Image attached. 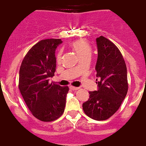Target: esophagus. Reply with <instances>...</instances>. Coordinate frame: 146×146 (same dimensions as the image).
<instances>
[{"label": "esophagus", "mask_w": 146, "mask_h": 146, "mask_svg": "<svg viewBox=\"0 0 146 146\" xmlns=\"http://www.w3.org/2000/svg\"><path fill=\"white\" fill-rule=\"evenodd\" d=\"M70 89L72 90H78L80 89V87H72V86H71L70 87Z\"/></svg>", "instance_id": "obj_1"}]
</instances>
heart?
<instances>
[{
  "label": "heart",
  "instance_id": "1",
  "mask_svg": "<svg viewBox=\"0 0 146 146\" xmlns=\"http://www.w3.org/2000/svg\"><path fill=\"white\" fill-rule=\"evenodd\" d=\"M71 46L79 57L91 53V47L90 44L84 40H77L72 43ZM61 59V52L57 55V59Z\"/></svg>",
  "mask_w": 146,
  "mask_h": 146
}]
</instances>
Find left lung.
Listing matches in <instances>:
<instances>
[{
	"mask_svg": "<svg viewBox=\"0 0 146 146\" xmlns=\"http://www.w3.org/2000/svg\"><path fill=\"white\" fill-rule=\"evenodd\" d=\"M97 61L96 76L97 90L90 91L89 100L83 103L84 113L96 121H104L120 108L128 90L127 66L121 52L103 36L96 39Z\"/></svg>",
	"mask_w": 146,
	"mask_h": 146,
	"instance_id": "8db88e82",
	"label": "left lung"
}]
</instances>
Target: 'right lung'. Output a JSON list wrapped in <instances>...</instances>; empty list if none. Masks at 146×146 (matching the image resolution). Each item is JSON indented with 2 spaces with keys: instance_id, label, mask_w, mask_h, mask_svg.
Instances as JSON below:
<instances>
[{
  "instance_id": "1",
  "label": "right lung",
  "mask_w": 146,
  "mask_h": 146,
  "mask_svg": "<svg viewBox=\"0 0 146 146\" xmlns=\"http://www.w3.org/2000/svg\"><path fill=\"white\" fill-rule=\"evenodd\" d=\"M61 39L39 41L28 52L19 70V88L32 115L42 121L59 118L64 112L68 87L53 83L56 67V50Z\"/></svg>"
}]
</instances>
